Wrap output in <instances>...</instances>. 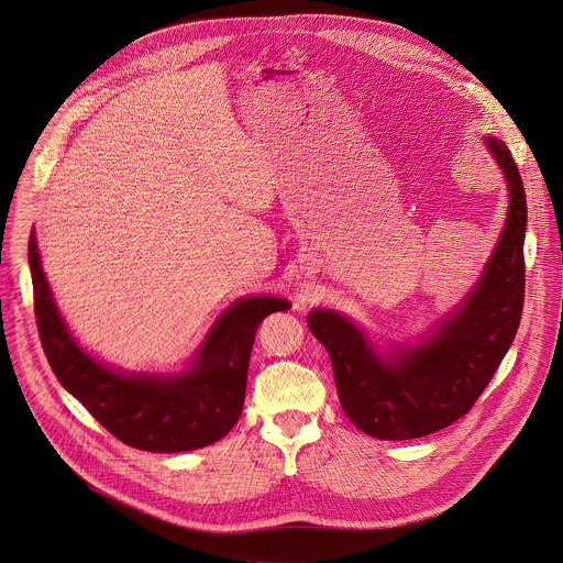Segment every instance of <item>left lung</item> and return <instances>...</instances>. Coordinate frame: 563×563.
<instances>
[{"instance_id":"1","label":"left lung","mask_w":563,"mask_h":563,"mask_svg":"<svg viewBox=\"0 0 563 563\" xmlns=\"http://www.w3.org/2000/svg\"><path fill=\"white\" fill-rule=\"evenodd\" d=\"M485 144L498 162L509 210L478 283L417 344L379 351L360 324L335 309H313L307 324L327 349L342 410L364 434L384 441L428 437L470 412L520 327L525 305L527 195L507 144Z\"/></svg>"}]
</instances>
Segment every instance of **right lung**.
Masks as SVG:
<instances>
[{"instance_id": "obj_1", "label": "right lung", "mask_w": 563, "mask_h": 563, "mask_svg": "<svg viewBox=\"0 0 563 563\" xmlns=\"http://www.w3.org/2000/svg\"><path fill=\"white\" fill-rule=\"evenodd\" d=\"M27 263L45 357L60 386L118 441L155 454L192 452L223 439L241 417L254 335L263 318L287 311L278 296L234 300L181 373H126L89 355L60 316L30 232Z\"/></svg>"}]
</instances>
